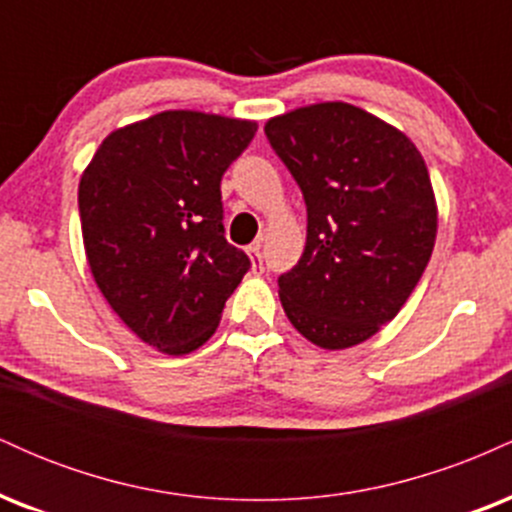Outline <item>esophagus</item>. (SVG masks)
Segmentation results:
<instances>
[{
    "mask_svg": "<svg viewBox=\"0 0 512 512\" xmlns=\"http://www.w3.org/2000/svg\"><path fill=\"white\" fill-rule=\"evenodd\" d=\"M248 255L252 260V272H262V245L255 243L248 248Z\"/></svg>",
    "mask_w": 512,
    "mask_h": 512,
    "instance_id": "obj_1",
    "label": "esophagus"
}]
</instances>
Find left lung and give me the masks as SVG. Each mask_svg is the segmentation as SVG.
<instances>
[{"mask_svg": "<svg viewBox=\"0 0 512 512\" xmlns=\"http://www.w3.org/2000/svg\"><path fill=\"white\" fill-rule=\"evenodd\" d=\"M264 132L308 207L301 260L279 276L281 308L308 342L351 349L402 310L431 260L438 204L424 156L344 101L269 117Z\"/></svg>", "mask_w": 512, "mask_h": 512, "instance_id": "obj_1", "label": "left lung"}]
</instances>
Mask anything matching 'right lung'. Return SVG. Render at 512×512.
Returning a JSON list of instances; mask_svg holds the SVG:
<instances>
[{
	"label": "right lung",
	"instance_id": "add662e5",
	"mask_svg": "<svg viewBox=\"0 0 512 512\" xmlns=\"http://www.w3.org/2000/svg\"><path fill=\"white\" fill-rule=\"evenodd\" d=\"M255 132V120L163 110L113 129L81 173L93 281L161 354L207 342L248 272V255L223 238L221 178Z\"/></svg>",
	"mask_w": 512,
	"mask_h": 512
}]
</instances>
